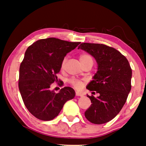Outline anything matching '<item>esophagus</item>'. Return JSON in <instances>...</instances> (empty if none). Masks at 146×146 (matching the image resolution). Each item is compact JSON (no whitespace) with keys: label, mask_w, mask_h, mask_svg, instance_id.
<instances>
[{"label":"esophagus","mask_w":146,"mask_h":146,"mask_svg":"<svg viewBox=\"0 0 146 146\" xmlns=\"http://www.w3.org/2000/svg\"><path fill=\"white\" fill-rule=\"evenodd\" d=\"M76 96H82L83 94L81 92H76Z\"/></svg>","instance_id":"esophagus-1"}]
</instances>
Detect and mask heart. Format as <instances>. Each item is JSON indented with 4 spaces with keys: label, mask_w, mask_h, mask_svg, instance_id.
Wrapping results in <instances>:
<instances>
[{
    "label": "heart",
    "mask_w": 146,
    "mask_h": 146,
    "mask_svg": "<svg viewBox=\"0 0 146 146\" xmlns=\"http://www.w3.org/2000/svg\"><path fill=\"white\" fill-rule=\"evenodd\" d=\"M66 59L64 58L62 62V66H64L66 63ZM80 61L81 64L83 62H85L87 61H92L93 62L92 58L91 56H90L88 54H82L80 56ZM70 82L76 88L80 89L81 88L82 86V82L80 80H77L72 79L70 80Z\"/></svg>",
    "instance_id": "1"
}]
</instances>
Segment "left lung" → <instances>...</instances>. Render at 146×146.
I'll list each match as a JSON object with an SVG mask.
<instances>
[{
  "mask_svg": "<svg viewBox=\"0 0 146 146\" xmlns=\"http://www.w3.org/2000/svg\"><path fill=\"white\" fill-rule=\"evenodd\" d=\"M78 49L92 56L98 64L96 73L86 88L100 95H87L92 104L85 117L95 124L108 122L120 111L131 90L132 72L129 62L117 50L102 44L82 43Z\"/></svg>",
  "mask_w": 146,
  "mask_h": 146,
  "instance_id": "left-lung-1",
  "label": "left lung"
}]
</instances>
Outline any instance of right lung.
I'll list each match as a JSON object with an SVG mask.
<instances>
[{
    "instance_id": "right-lung-1",
    "label": "right lung",
    "mask_w": 146,
    "mask_h": 146,
    "mask_svg": "<svg viewBox=\"0 0 146 146\" xmlns=\"http://www.w3.org/2000/svg\"><path fill=\"white\" fill-rule=\"evenodd\" d=\"M80 42L55 38L37 40L28 48L19 70V88L25 106L36 118L52 120L59 114L64 104L74 98V90L64 87L59 92L51 90L57 82L66 55Z\"/></svg>"
}]
</instances>
